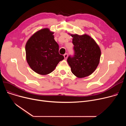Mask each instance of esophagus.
I'll list each match as a JSON object with an SVG mask.
<instances>
[{
  "label": "esophagus",
  "mask_w": 126,
  "mask_h": 126,
  "mask_svg": "<svg viewBox=\"0 0 126 126\" xmlns=\"http://www.w3.org/2000/svg\"><path fill=\"white\" fill-rule=\"evenodd\" d=\"M64 58L65 59H67V57H68V54H65L64 55Z\"/></svg>",
  "instance_id": "obj_1"
}]
</instances>
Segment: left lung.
Returning <instances> with one entry per match:
<instances>
[{
  "instance_id": "left-lung-1",
  "label": "left lung",
  "mask_w": 126,
  "mask_h": 126,
  "mask_svg": "<svg viewBox=\"0 0 126 126\" xmlns=\"http://www.w3.org/2000/svg\"><path fill=\"white\" fill-rule=\"evenodd\" d=\"M74 45V57H69L67 62L72 73L79 78L90 76L100 63L101 51L94 40L87 34H71Z\"/></svg>"
}]
</instances>
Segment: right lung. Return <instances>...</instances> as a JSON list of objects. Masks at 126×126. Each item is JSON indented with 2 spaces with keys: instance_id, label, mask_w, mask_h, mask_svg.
<instances>
[{
  "instance_id": "1",
  "label": "right lung",
  "mask_w": 126,
  "mask_h": 126,
  "mask_svg": "<svg viewBox=\"0 0 126 126\" xmlns=\"http://www.w3.org/2000/svg\"><path fill=\"white\" fill-rule=\"evenodd\" d=\"M48 28L35 32L25 44L26 59L31 69L38 74L48 75L64 59L59 53V45Z\"/></svg>"
}]
</instances>
